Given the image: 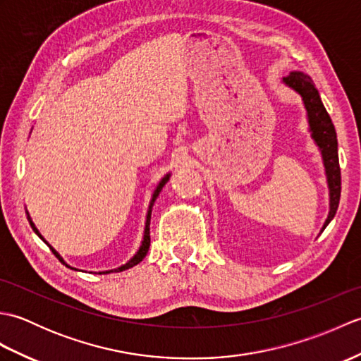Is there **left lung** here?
<instances>
[{"label":"left lung","mask_w":361,"mask_h":361,"mask_svg":"<svg viewBox=\"0 0 361 361\" xmlns=\"http://www.w3.org/2000/svg\"><path fill=\"white\" fill-rule=\"evenodd\" d=\"M282 82L291 90H295L298 94H301L305 110H307L312 137L321 150V157H323L329 186V216L324 221L323 229H321V233H323L326 226L331 224V220L335 217L341 195V171L338 161V141H336V132L331 116H329L323 102H321L315 83H313V80L307 74L293 71L290 75H287V78H283Z\"/></svg>","instance_id":"8db88e82"}]
</instances>
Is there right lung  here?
<instances>
[{
    "mask_svg": "<svg viewBox=\"0 0 361 361\" xmlns=\"http://www.w3.org/2000/svg\"><path fill=\"white\" fill-rule=\"evenodd\" d=\"M169 178H171V173H167V175H164L163 178H161V181L158 183V186H157V189L153 190V195H152V200H150V204H149V211H147V217H145V228H144V237H142V242H141V247H140V250L136 251V255L128 260L127 264H124V265H121V267H118V268H114V270H109V271H99V274H109V273H113V271H116V273H119V271H124V270H128V268H132V267H135V265H137L141 262V260L145 257V255H147V251H149V247H150V216H152V206H153V203H155V200H157V197L159 195V192H161V189L164 188V185L166 183L169 181ZM27 220H29V224H30V226H32V229H34V233L40 237V239L48 245V247L51 248V251L54 252V255H56L57 257H59V260L62 264H65V260L60 257V255L59 252L54 250L51 245L46 242L43 237H42V234L38 233V229L35 228V225H34V221L30 220V217H29V214H27ZM66 265V264H65ZM66 267H70V265H66ZM70 268H73V267H70ZM73 270H78V268H73Z\"/></svg>",
    "mask_w": 361,
    "mask_h": 361,
    "instance_id": "add662e5",
    "label": "right lung"
}]
</instances>
